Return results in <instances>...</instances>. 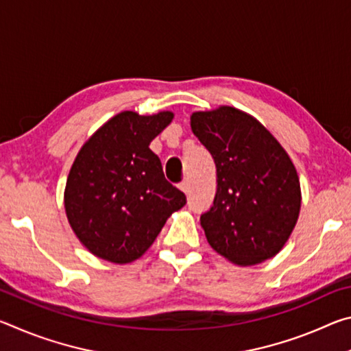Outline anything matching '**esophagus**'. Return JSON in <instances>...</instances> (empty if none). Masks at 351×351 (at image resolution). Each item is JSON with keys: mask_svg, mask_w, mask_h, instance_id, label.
Listing matches in <instances>:
<instances>
[{"mask_svg": "<svg viewBox=\"0 0 351 351\" xmlns=\"http://www.w3.org/2000/svg\"><path fill=\"white\" fill-rule=\"evenodd\" d=\"M180 189L182 190L184 193H189V181L184 180L182 182H180Z\"/></svg>", "mask_w": 351, "mask_h": 351, "instance_id": "obj_1", "label": "esophagus"}]
</instances>
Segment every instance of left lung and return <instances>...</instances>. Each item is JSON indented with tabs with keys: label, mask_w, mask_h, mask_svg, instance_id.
I'll use <instances>...</instances> for the list:
<instances>
[{
	"label": "left lung",
	"mask_w": 351,
	"mask_h": 351,
	"mask_svg": "<svg viewBox=\"0 0 351 351\" xmlns=\"http://www.w3.org/2000/svg\"><path fill=\"white\" fill-rule=\"evenodd\" d=\"M190 127L217 167L213 204L199 218L209 245L240 266L274 257L300 212L288 153L257 119L232 106L193 112Z\"/></svg>",
	"instance_id": "8db88e82"
}]
</instances>
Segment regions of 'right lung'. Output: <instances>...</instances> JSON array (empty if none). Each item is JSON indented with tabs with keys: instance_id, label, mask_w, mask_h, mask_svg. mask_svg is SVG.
<instances>
[{
	"instance_id": "obj_1",
	"label": "right lung",
	"mask_w": 351,
	"mask_h": 351,
	"mask_svg": "<svg viewBox=\"0 0 351 351\" xmlns=\"http://www.w3.org/2000/svg\"><path fill=\"white\" fill-rule=\"evenodd\" d=\"M173 112L122 111L80 148L71 167L64 209L82 245L99 258L130 263L156 240L167 218L187 203L165 180L150 142Z\"/></svg>"
}]
</instances>
